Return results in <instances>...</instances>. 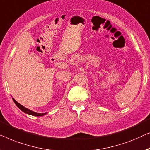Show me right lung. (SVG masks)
Here are the masks:
<instances>
[{
    "mask_svg": "<svg viewBox=\"0 0 150 150\" xmlns=\"http://www.w3.org/2000/svg\"><path fill=\"white\" fill-rule=\"evenodd\" d=\"M13 100L14 101L15 104H16L18 107L20 109H21L23 112H24L25 113H27V114H29V115H34V116H43V115H45L46 114V113H36V112H34V111L30 110V109L26 108V107L22 106V105H20V103L17 102V101L15 100V99L13 98Z\"/></svg>",
    "mask_w": 150,
    "mask_h": 150,
    "instance_id": "obj_1",
    "label": "right lung"
}]
</instances>
